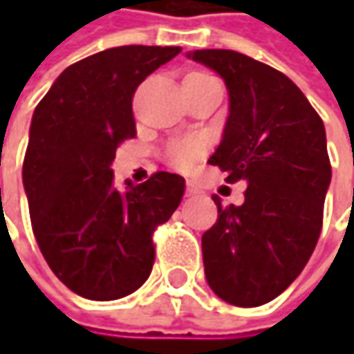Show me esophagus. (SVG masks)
I'll return each instance as SVG.
<instances>
[{"label":"esophagus","mask_w":354,"mask_h":354,"mask_svg":"<svg viewBox=\"0 0 354 354\" xmlns=\"http://www.w3.org/2000/svg\"><path fill=\"white\" fill-rule=\"evenodd\" d=\"M185 195H187V197H195V195H198V187L195 183H191V181H189V183H187V191H185Z\"/></svg>","instance_id":"1"}]
</instances>
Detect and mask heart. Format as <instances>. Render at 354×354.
<instances>
[{"mask_svg":"<svg viewBox=\"0 0 354 354\" xmlns=\"http://www.w3.org/2000/svg\"><path fill=\"white\" fill-rule=\"evenodd\" d=\"M193 75H203V73H193ZM203 153V145L197 140H185V142L175 143L171 147L169 159L171 163L179 169H191L193 163L197 161Z\"/></svg>","mask_w":354,"mask_h":354,"instance_id":"b5f03b06","label":"heart"}]
</instances>
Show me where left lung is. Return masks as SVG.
<instances>
[{
	"label": "left lung",
	"mask_w": 354,
	"mask_h": 354,
	"mask_svg": "<svg viewBox=\"0 0 354 354\" xmlns=\"http://www.w3.org/2000/svg\"><path fill=\"white\" fill-rule=\"evenodd\" d=\"M225 80L228 118L209 159L228 183L244 181V203L218 209L203 234V264L223 301L256 307L278 297L301 274L323 225L331 183L325 126L283 73L226 50L187 53Z\"/></svg>",
	"instance_id": "1"
}]
</instances>
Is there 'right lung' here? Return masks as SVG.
I'll return each mask as SVG.
<instances>
[{
	"label": "right lung",
	"instance_id": "right-lung-1",
	"mask_svg": "<svg viewBox=\"0 0 354 354\" xmlns=\"http://www.w3.org/2000/svg\"><path fill=\"white\" fill-rule=\"evenodd\" d=\"M181 47L106 48L64 68L37 104L23 161L31 225L47 264L78 295L112 301L149 278L153 230L185 193L181 175L114 185L118 143L136 136L133 92Z\"/></svg>",
	"mask_w": 354,
	"mask_h": 354
}]
</instances>
